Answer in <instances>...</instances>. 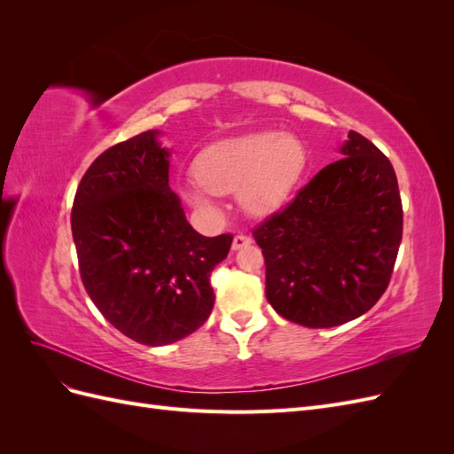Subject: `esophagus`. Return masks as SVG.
Instances as JSON below:
<instances>
[{
    "label": "esophagus",
    "mask_w": 454,
    "mask_h": 454,
    "mask_svg": "<svg viewBox=\"0 0 454 454\" xmlns=\"http://www.w3.org/2000/svg\"><path fill=\"white\" fill-rule=\"evenodd\" d=\"M252 244V239L246 237V235H237L235 239H232V250H240L244 248V246Z\"/></svg>",
    "instance_id": "obj_1"
}]
</instances>
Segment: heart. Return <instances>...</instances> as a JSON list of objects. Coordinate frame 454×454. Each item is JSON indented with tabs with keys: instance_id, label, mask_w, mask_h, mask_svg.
Returning <instances> with one entry per match:
<instances>
[{
	"instance_id": "b5f03b06",
	"label": "heart",
	"mask_w": 454,
	"mask_h": 454,
	"mask_svg": "<svg viewBox=\"0 0 454 454\" xmlns=\"http://www.w3.org/2000/svg\"><path fill=\"white\" fill-rule=\"evenodd\" d=\"M309 155L299 138L280 130H261L219 140L195 160L197 182L180 187L200 214L214 217V195L239 191V202L252 215H267L290 199L307 170Z\"/></svg>"
}]
</instances>
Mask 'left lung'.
<instances>
[{"instance_id":"left-lung-1","label":"left lung","mask_w":454,"mask_h":454,"mask_svg":"<svg viewBox=\"0 0 454 454\" xmlns=\"http://www.w3.org/2000/svg\"><path fill=\"white\" fill-rule=\"evenodd\" d=\"M339 155L254 231L270 307L314 329L347 324L377 303L403 231L395 172L382 151L350 130Z\"/></svg>"}]
</instances>
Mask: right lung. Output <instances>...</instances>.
Instances as JSON below:
<instances>
[{
  "label": "right lung",
  "instance_id": "obj_1",
  "mask_svg": "<svg viewBox=\"0 0 454 454\" xmlns=\"http://www.w3.org/2000/svg\"><path fill=\"white\" fill-rule=\"evenodd\" d=\"M160 130L96 159L74 199L72 235L92 303L122 335L164 347L199 329L214 309L210 274L232 237H202L168 185Z\"/></svg>",
  "mask_w": 454,
  "mask_h": 454
}]
</instances>
